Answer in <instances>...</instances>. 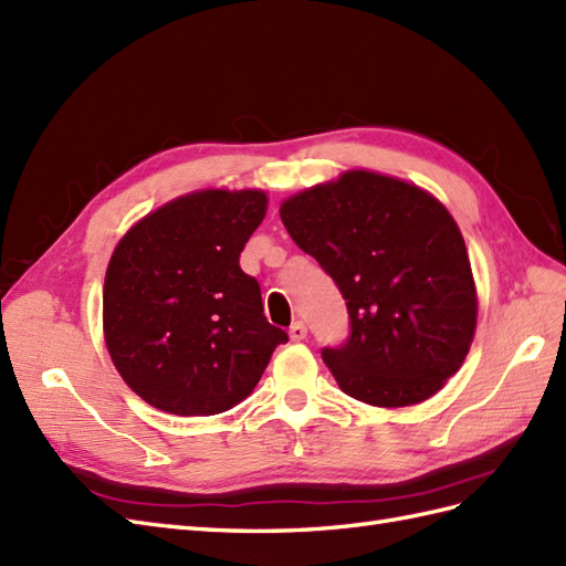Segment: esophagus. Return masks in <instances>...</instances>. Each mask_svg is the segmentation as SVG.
<instances>
[{
  "instance_id": "34e87169",
  "label": "esophagus",
  "mask_w": 566,
  "mask_h": 566,
  "mask_svg": "<svg viewBox=\"0 0 566 566\" xmlns=\"http://www.w3.org/2000/svg\"><path fill=\"white\" fill-rule=\"evenodd\" d=\"M305 336H307L305 322H295V324L291 326V338H293V340H305Z\"/></svg>"
}]
</instances>
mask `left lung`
Wrapping results in <instances>:
<instances>
[{
	"label": "left lung",
	"instance_id": "8db88e82",
	"mask_svg": "<svg viewBox=\"0 0 566 566\" xmlns=\"http://www.w3.org/2000/svg\"><path fill=\"white\" fill-rule=\"evenodd\" d=\"M281 220L348 305L346 343L322 350L343 391L403 408L457 375L473 343L478 295L457 220L432 195L350 170L283 201Z\"/></svg>",
	"mask_w": 566,
	"mask_h": 566
}]
</instances>
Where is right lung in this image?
<instances>
[{"instance_id":"add662e5","label":"right lung","mask_w":566,"mask_h":566,"mask_svg":"<svg viewBox=\"0 0 566 566\" xmlns=\"http://www.w3.org/2000/svg\"><path fill=\"white\" fill-rule=\"evenodd\" d=\"M259 189H203L142 218L103 287L107 353L127 387L172 416H216L250 396L287 334L271 326L240 252L266 216Z\"/></svg>"}]
</instances>
